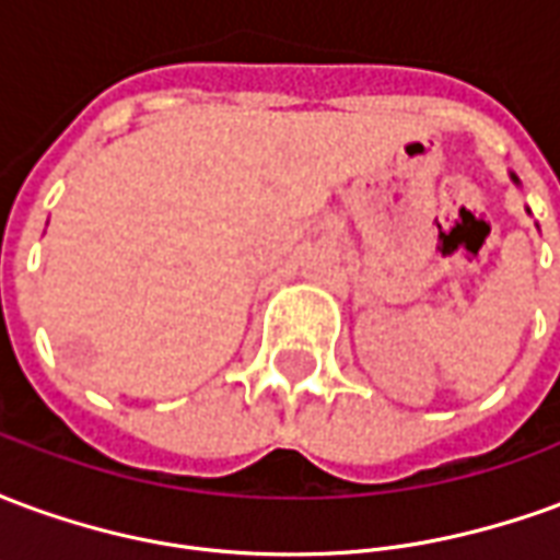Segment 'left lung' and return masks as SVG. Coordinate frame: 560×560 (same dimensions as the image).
<instances>
[{
	"instance_id": "1",
	"label": "left lung",
	"mask_w": 560,
	"mask_h": 560,
	"mask_svg": "<svg viewBox=\"0 0 560 560\" xmlns=\"http://www.w3.org/2000/svg\"><path fill=\"white\" fill-rule=\"evenodd\" d=\"M513 179H516V176H513Z\"/></svg>"
}]
</instances>
